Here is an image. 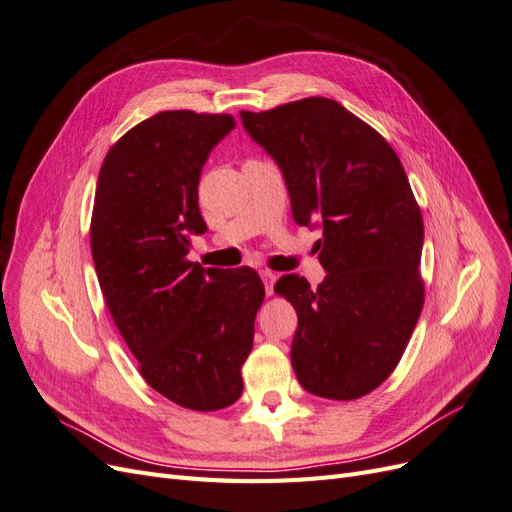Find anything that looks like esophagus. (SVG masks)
I'll list each match as a JSON object with an SVG mask.
<instances>
[{"label": "esophagus", "instance_id": "34e87169", "mask_svg": "<svg viewBox=\"0 0 512 512\" xmlns=\"http://www.w3.org/2000/svg\"><path fill=\"white\" fill-rule=\"evenodd\" d=\"M260 277H262V282H265L267 297H271V294H273V284H275V280H277V275H275L273 271H269V269H262V271H260Z\"/></svg>", "mask_w": 512, "mask_h": 512}]
</instances>
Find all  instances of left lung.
I'll list each match as a JSON object with an SVG mask.
<instances>
[{
    "mask_svg": "<svg viewBox=\"0 0 512 512\" xmlns=\"http://www.w3.org/2000/svg\"><path fill=\"white\" fill-rule=\"evenodd\" d=\"M241 121L280 164L294 220L322 228L324 282L290 273L275 284L299 316L294 374L312 395L359 399L393 374L425 301L423 215L406 170L380 132L329 98Z\"/></svg>",
    "mask_w": 512,
    "mask_h": 512,
    "instance_id": "1",
    "label": "left lung"
}]
</instances>
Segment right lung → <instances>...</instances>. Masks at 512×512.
Segmentation results:
<instances>
[{
  "mask_svg": "<svg viewBox=\"0 0 512 512\" xmlns=\"http://www.w3.org/2000/svg\"><path fill=\"white\" fill-rule=\"evenodd\" d=\"M232 115L164 111L108 149L91 213V254L108 312L153 391L215 412L243 393L265 286L254 269L188 260L203 235L198 179Z\"/></svg>",
  "mask_w": 512,
  "mask_h": 512,
  "instance_id": "right-lung-1",
  "label": "right lung"
}]
</instances>
